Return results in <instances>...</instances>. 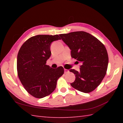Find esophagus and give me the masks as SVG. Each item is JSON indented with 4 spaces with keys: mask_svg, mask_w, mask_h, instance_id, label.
<instances>
[{
    "mask_svg": "<svg viewBox=\"0 0 123 123\" xmlns=\"http://www.w3.org/2000/svg\"><path fill=\"white\" fill-rule=\"evenodd\" d=\"M69 72V71L68 70L64 69V73H65V74H67V73H68Z\"/></svg>",
    "mask_w": 123,
    "mask_h": 123,
    "instance_id": "obj_1",
    "label": "esophagus"
}]
</instances>
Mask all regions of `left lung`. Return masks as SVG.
Returning a JSON list of instances; mask_svg holds the SVG:
<instances>
[{
	"mask_svg": "<svg viewBox=\"0 0 123 123\" xmlns=\"http://www.w3.org/2000/svg\"><path fill=\"white\" fill-rule=\"evenodd\" d=\"M71 49V56L81 64L80 71L71 69L75 75L71 86L81 92L89 93L100 84L107 70L108 56L101 42L83 31L60 34Z\"/></svg>",
	"mask_w": 123,
	"mask_h": 123,
	"instance_id": "obj_1",
	"label": "left lung"
}]
</instances>
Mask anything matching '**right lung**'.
Segmentation results:
<instances>
[{
    "label": "right lung",
    "instance_id": "obj_1",
    "mask_svg": "<svg viewBox=\"0 0 123 123\" xmlns=\"http://www.w3.org/2000/svg\"><path fill=\"white\" fill-rule=\"evenodd\" d=\"M58 40H61L58 35H36L25 41L18 52V78L25 90L35 98L50 95L64 74L62 67L53 69L46 64L51 56V44Z\"/></svg>",
    "mask_w": 123,
    "mask_h": 123
}]
</instances>
